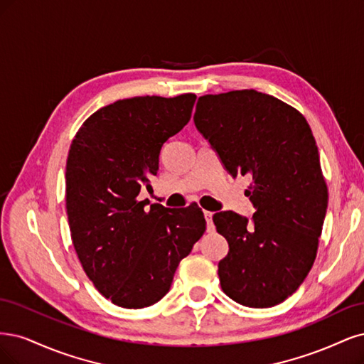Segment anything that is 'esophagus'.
<instances>
[{
    "mask_svg": "<svg viewBox=\"0 0 364 364\" xmlns=\"http://www.w3.org/2000/svg\"><path fill=\"white\" fill-rule=\"evenodd\" d=\"M204 218L207 220V231H212L213 230V213L212 212H204Z\"/></svg>",
    "mask_w": 364,
    "mask_h": 364,
    "instance_id": "1",
    "label": "esophagus"
}]
</instances>
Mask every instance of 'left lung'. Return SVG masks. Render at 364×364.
Listing matches in <instances>:
<instances>
[{
  "mask_svg": "<svg viewBox=\"0 0 364 364\" xmlns=\"http://www.w3.org/2000/svg\"><path fill=\"white\" fill-rule=\"evenodd\" d=\"M193 121L232 177L252 178L245 191L252 224L234 212L213 216L230 246L220 287L245 307H274L309 275L326 213L311 128L291 105L254 89L199 97Z\"/></svg>",
  "mask_w": 364,
  "mask_h": 364,
  "instance_id": "8db88e82",
  "label": "left lung"
}]
</instances>
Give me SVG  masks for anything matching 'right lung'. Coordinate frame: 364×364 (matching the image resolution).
Instances as JSON below:
<instances>
[{"instance_id": "1", "label": "right lung", "mask_w": 364, "mask_h": 364, "mask_svg": "<svg viewBox=\"0 0 364 364\" xmlns=\"http://www.w3.org/2000/svg\"><path fill=\"white\" fill-rule=\"evenodd\" d=\"M195 93L134 97L97 110L66 160V213L78 260L102 296L144 309L171 289L205 231L203 210L139 201L157 175L163 144L191 121Z\"/></svg>"}]
</instances>
